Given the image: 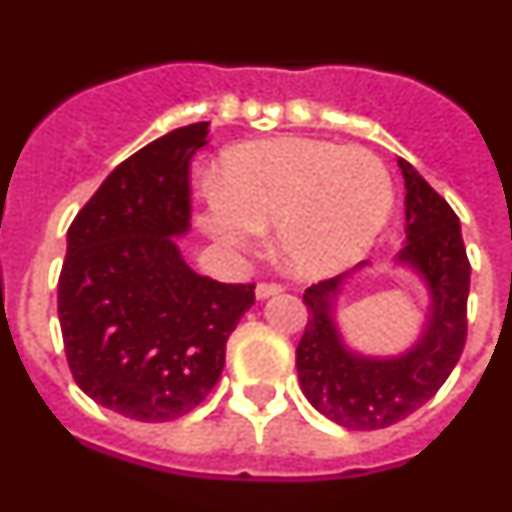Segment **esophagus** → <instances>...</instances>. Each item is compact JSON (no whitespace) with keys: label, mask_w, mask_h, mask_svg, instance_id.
Masks as SVG:
<instances>
[{"label":"esophagus","mask_w":512,"mask_h":512,"mask_svg":"<svg viewBox=\"0 0 512 512\" xmlns=\"http://www.w3.org/2000/svg\"><path fill=\"white\" fill-rule=\"evenodd\" d=\"M282 284H277V282H261L259 287H256V297H259V300H266V297H271V295H279V292H282Z\"/></svg>","instance_id":"esophagus-1"}]
</instances>
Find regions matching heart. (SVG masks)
<instances>
[{
	"label": "heart",
	"instance_id": "obj_1",
	"mask_svg": "<svg viewBox=\"0 0 512 512\" xmlns=\"http://www.w3.org/2000/svg\"><path fill=\"white\" fill-rule=\"evenodd\" d=\"M395 210L387 166L364 148L312 138H269L230 148L220 189L207 192L200 225L220 246L248 251L277 228L282 264L330 277L372 251Z\"/></svg>",
	"mask_w": 512,
	"mask_h": 512
}]
</instances>
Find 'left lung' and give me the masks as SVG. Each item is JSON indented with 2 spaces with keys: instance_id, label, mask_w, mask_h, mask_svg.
<instances>
[{
  "instance_id": "1",
  "label": "left lung",
  "mask_w": 512,
  "mask_h": 512,
  "mask_svg": "<svg viewBox=\"0 0 512 512\" xmlns=\"http://www.w3.org/2000/svg\"><path fill=\"white\" fill-rule=\"evenodd\" d=\"M405 179L408 243L397 264L418 274L431 292L428 323L400 356H361L343 343L333 320V300L351 274L305 289L307 325L297 346V374L310 405L333 423L354 431H377L408 418L449 379L467 343V297L472 266L461 225L449 202L423 176L397 158ZM366 266L361 261L356 269ZM354 269V271H356Z\"/></svg>"
}]
</instances>
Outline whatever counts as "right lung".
I'll use <instances>...</instances> for the list:
<instances>
[{
  "label": "right lung",
  "instance_id": "add662e5",
  "mask_svg": "<svg viewBox=\"0 0 512 512\" xmlns=\"http://www.w3.org/2000/svg\"><path fill=\"white\" fill-rule=\"evenodd\" d=\"M194 122L125 158L69 228L58 320L76 384L125 418L166 423L192 413L225 366V343L253 305V284H223L187 266L189 164L207 143Z\"/></svg>",
  "mask_w": 512,
  "mask_h": 512
}]
</instances>
